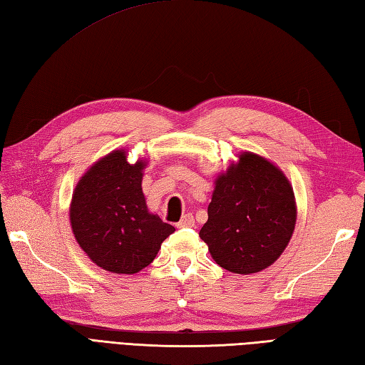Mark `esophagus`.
Listing matches in <instances>:
<instances>
[{
  "label": "esophagus",
  "instance_id": "34e87169",
  "mask_svg": "<svg viewBox=\"0 0 365 365\" xmlns=\"http://www.w3.org/2000/svg\"><path fill=\"white\" fill-rule=\"evenodd\" d=\"M177 227L179 228H186V227H194V217L192 215H185L182 217V221L177 224Z\"/></svg>",
  "mask_w": 365,
  "mask_h": 365
}]
</instances>
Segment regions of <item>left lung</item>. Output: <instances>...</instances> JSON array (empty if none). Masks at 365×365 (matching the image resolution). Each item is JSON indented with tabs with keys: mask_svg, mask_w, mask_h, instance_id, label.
<instances>
[{
	"mask_svg": "<svg viewBox=\"0 0 365 365\" xmlns=\"http://www.w3.org/2000/svg\"><path fill=\"white\" fill-rule=\"evenodd\" d=\"M215 185L199 233L211 257L235 274L269 267L289 244L297 219L287 177L264 157L242 152Z\"/></svg>",
	"mask_w": 365,
	"mask_h": 365,
	"instance_id": "obj_1",
	"label": "left lung"
}]
</instances>
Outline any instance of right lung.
<instances>
[{
  "instance_id": "1",
  "label": "right lung",
  "mask_w": 365,
  "mask_h": 365,
  "mask_svg": "<svg viewBox=\"0 0 365 365\" xmlns=\"http://www.w3.org/2000/svg\"><path fill=\"white\" fill-rule=\"evenodd\" d=\"M144 168V160L130 165L125 150L116 149L98 160L74 188L73 235L87 257L107 272H140L175 230L149 213L141 188Z\"/></svg>"
}]
</instances>
